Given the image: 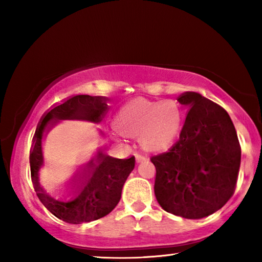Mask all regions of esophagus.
Returning a JSON list of instances; mask_svg holds the SVG:
<instances>
[{"mask_svg": "<svg viewBox=\"0 0 262 262\" xmlns=\"http://www.w3.org/2000/svg\"><path fill=\"white\" fill-rule=\"evenodd\" d=\"M135 159H136V163H142V162L147 161V157L142 156V155H140V154H136L135 155Z\"/></svg>", "mask_w": 262, "mask_h": 262, "instance_id": "obj_1", "label": "esophagus"}]
</instances>
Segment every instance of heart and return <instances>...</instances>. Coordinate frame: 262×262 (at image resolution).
<instances>
[{"label": "heart", "mask_w": 262, "mask_h": 262, "mask_svg": "<svg viewBox=\"0 0 262 262\" xmlns=\"http://www.w3.org/2000/svg\"><path fill=\"white\" fill-rule=\"evenodd\" d=\"M183 111L173 101L135 100L119 111L117 127L122 133L139 135L142 147L149 151L170 148L183 126Z\"/></svg>", "instance_id": "b5f03b06"}]
</instances>
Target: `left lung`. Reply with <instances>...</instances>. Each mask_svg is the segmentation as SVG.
<instances>
[{
    "label": "left lung",
    "mask_w": 262,
    "mask_h": 262,
    "mask_svg": "<svg viewBox=\"0 0 262 262\" xmlns=\"http://www.w3.org/2000/svg\"><path fill=\"white\" fill-rule=\"evenodd\" d=\"M178 101L188 108L179 140L152 156L155 195L164 210L189 220L214 214L236 188L241 145L227 111L196 92Z\"/></svg>",
    "instance_id": "obj_1"
}]
</instances>
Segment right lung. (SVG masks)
<instances>
[{
  "instance_id": "right-lung-1",
  "label": "right lung",
  "mask_w": 262,
  "mask_h": 262,
  "mask_svg": "<svg viewBox=\"0 0 262 262\" xmlns=\"http://www.w3.org/2000/svg\"><path fill=\"white\" fill-rule=\"evenodd\" d=\"M108 110L103 96L78 95L55 105L43 114L33 136L30 151L31 178L39 200L57 219L70 224H81L108 215L121 199L123 184L134 170L135 157L113 158L99 149L95 158L76 172L61 199L48 195L39 183L43 165L42 139L60 120H81L99 123Z\"/></svg>"
}]
</instances>
